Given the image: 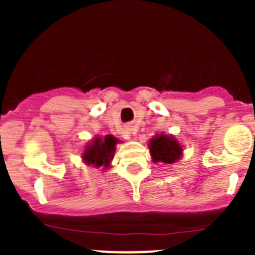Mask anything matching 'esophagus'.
<instances>
[{
    "mask_svg": "<svg viewBox=\"0 0 255 255\" xmlns=\"http://www.w3.org/2000/svg\"><path fill=\"white\" fill-rule=\"evenodd\" d=\"M132 134H135V129H134V128H132V126H126L125 131H124V135L129 138L130 135H132Z\"/></svg>",
    "mask_w": 255,
    "mask_h": 255,
    "instance_id": "esophagus-1",
    "label": "esophagus"
}]
</instances>
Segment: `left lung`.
<instances>
[{
    "mask_svg": "<svg viewBox=\"0 0 255 255\" xmlns=\"http://www.w3.org/2000/svg\"><path fill=\"white\" fill-rule=\"evenodd\" d=\"M149 150L153 162L175 163L182 157V147L172 135H155L149 141Z\"/></svg>",
    "mask_w": 255,
    "mask_h": 255,
    "instance_id": "left-lung-1",
    "label": "left lung"
}]
</instances>
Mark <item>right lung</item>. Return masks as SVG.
<instances>
[{
    "mask_svg": "<svg viewBox=\"0 0 255 255\" xmlns=\"http://www.w3.org/2000/svg\"><path fill=\"white\" fill-rule=\"evenodd\" d=\"M120 140L112 135H106L105 138L97 136L84 149L83 161L87 164H93L97 168H108L114 158L116 144Z\"/></svg>",
    "mask_w": 255,
    "mask_h": 255,
    "instance_id": "obj_1",
    "label": "right lung"
}]
</instances>
